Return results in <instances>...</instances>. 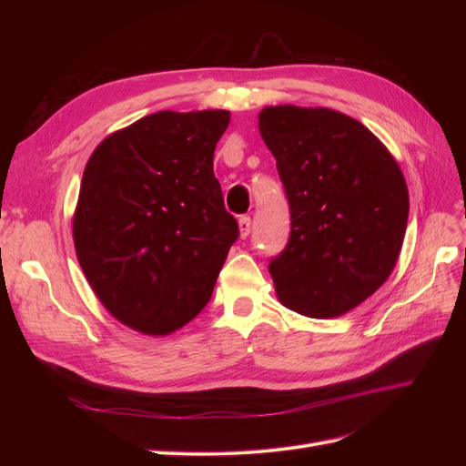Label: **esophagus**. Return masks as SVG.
<instances>
[{
    "instance_id": "1",
    "label": "esophagus",
    "mask_w": 466,
    "mask_h": 466,
    "mask_svg": "<svg viewBox=\"0 0 466 466\" xmlns=\"http://www.w3.org/2000/svg\"><path fill=\"white\" fill-rule=\"evenodd\" d=\"M238 229H241L243 238H247L250 235V218L248 216L238 218Z\"/></svg>"
}]
</instances>
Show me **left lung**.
<instances>
[{"label":"left lung","instance_id":"1","mask_svg":"<svg viewBox=\"0 0 466 466\" xmlns=\"http://www.w3.org/2000/svg\"><path fill=\"white\" fill-rule=\"evenodd\" d=\"M289 204V238L268 264L279 301L338 317L375 293L397 264L408 188L387 147L330 108L268 106L258 116Z\"/></svg>","mask_w":466,"mask_h":466}]
</instances>
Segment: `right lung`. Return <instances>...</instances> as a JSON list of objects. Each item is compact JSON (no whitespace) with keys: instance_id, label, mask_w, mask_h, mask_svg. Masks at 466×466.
I'll return each instance as SVG.
<instances>
[{"instance_id":"add662e5","label":"right lung","mask_w":466,"mask_h":466,"mask_svg":"<svg viewBox=\"0 0 466 466\" xmlns=\"http://www.w3.org/2000/svg\"><path fill=\"white\" fill-rule=\"evenodd\" d=\"M228 110L155 112L108 136L86 167L74 218L79 264L120 322L153 336L208 305L238 238L214 151Z\"/></svg>"}]
</instances>
